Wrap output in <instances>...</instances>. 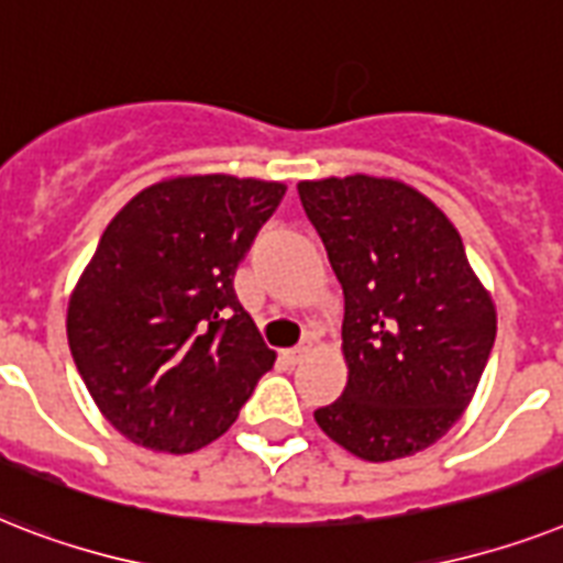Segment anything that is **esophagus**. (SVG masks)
Returning <instances> with one entry per match:
<instances>
[{"mask_svg": "<svg viewBox=\"0 0 563 563\" xmlns=\"http://www.w3.org/2000/svg\"><path fill=\"white\" fill-rule=\"evenodd\" d=\"M308 352H310V345L302 343V345H296V349H287L285 360L290 363V366H296V363H302V360L308 357Z\"/></svg>", "mask_w": 563, "mask_h": 563, "instance_id": "esophagus-1", "label": "esophagus"}]
</instances>
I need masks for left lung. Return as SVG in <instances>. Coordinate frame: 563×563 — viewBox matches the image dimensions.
Instances as JSON below:
<instances>
[{
  "label": "left lung",
  "mask_w": 563,
  "mask_h": 563,
  "mask_svg": "<svg viewBox=\"0 0 563 563\" xmlns=\"http://www.w3.org/2000/svg\"><path fill=\"white\" fill-rule=\"evenodd\" d=\"M299 200L345 296L349 384L313 418L366 462L424 451L460 421L497 336L460 232L395 179L299 183Z\"/></svg>",
  "instance_id": "left-lung-1"
}]
</instances>
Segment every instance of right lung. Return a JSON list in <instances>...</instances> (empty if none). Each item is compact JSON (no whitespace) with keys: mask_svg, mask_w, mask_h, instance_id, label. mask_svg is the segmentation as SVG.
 Wrapping results in <instances>:
<instances>
[{"mask_svg":"<svg viewBox=\"0 0 563 563\" xmlns=\"http://www.w3.org/2000/svg\"><path fill=\"white\" fill-rule=\"evenodd\" d=\"M285 191L227 174L177 177L145 188L103 229L66 334L89 395L130 442L200 451L273 368L232 282Z\"/></svg>","mask_w":563,"mask_h":563,"instance_id":"1","label":"right lung"}]
</instances>
